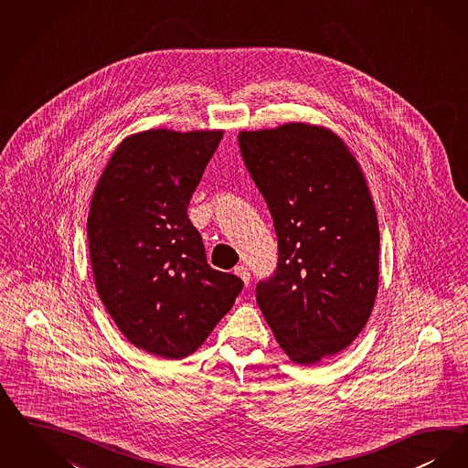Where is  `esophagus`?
<instances>
[{
  "label": "esophagus",
  "instance_id": "esophagus-1",
  "mask_svg": "<svg viewBox=\"0 0 468 468\" xmlns=\"http://www.w3.org/2000/svg\"><path fill=\"white\" fill-rule=\"evenodd\" d=\"M233 273H235V275L243 282V285H245V287L249 285V282H250V273H249V268H247V266H243V264H240V266H235Z\"/></svg>",
  "mask_w": 468,
  "mask_h": 468
}]
</instances>
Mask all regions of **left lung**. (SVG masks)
Here are the masks:
<instances>
[{
    "mask_svg": "<svg viewBox=\"0 0 468 468\" xmlns=\"http://www.w3.org/2000/svg\"><path fill=\"white\" fill-rule=\"evenodd\" d=\"M279 237L275 277L256 300L301 366L345 350L373 312L379 228L366 176L336 132L304 122L239 133Z\"/></svg>",
    "mask_w": 468,
    "mask_h": 468,
    "instance_id": "left-lung-1",
    "label": "left lung"
}]
</instances>
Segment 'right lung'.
<instances>
[{
  "label": "right lung",
  "instance_id": "add662e5",
  "mask_svg": "<svg viewBox=\"0 0 468 468\" xmlns=\"http://www.w3.org/2000/svg\"><path fill=\"white\" fill-rule=\"evenodd\" d=\"M223 131L150 129L127 135L94 187L87 233L97 294L133 346L195 354L243 282L207 264L189 198Z\"/></svg>",
  "mask_w": 468,
  "mask_h": 468
}]
</instances>
